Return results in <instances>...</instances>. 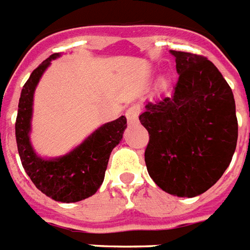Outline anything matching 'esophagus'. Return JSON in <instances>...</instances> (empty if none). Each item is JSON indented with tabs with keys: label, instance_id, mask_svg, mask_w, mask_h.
<instances>
[{
	"label": "esophagus",
	"instance_id": "esophagus-1",
	"mask_svg": "<svg viewBox=\"0 0 250 250\" xmlns=\"http://www.w3.org/2000/svg\"><path fill=\"white\" fill-rule=\"evenodd\" d=\"M140 113V106L139 104H134V106L129 107L126 111V119L129 124H134L138 121V116Z\"/></svg>",
	"mask_w": 250,
	"mask_h": 250
}]
</instances>
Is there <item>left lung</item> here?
<instances>
[{
    "mask_svg": "<svg viewBox=\"0 0 250 250\" xmlns=\"http://www.w3.org/2000/svg\"><path fill=\"white\" fill-rule=\"evenodd\" d=\"M179 80L170 97L146 103L139 120L149 133L144 160L168 194L193 198L224 175L238 142L232 90L203 56L170 51Z\"/></svg>",
    "mask_w": 250,
    "mask_h": 250,
    "instance_id": "obj_1",
    "label": "left lung"
}]
</instances>
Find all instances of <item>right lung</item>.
Instances as JSON below:
<instances>
[{
  "label": "right lung",
  "instance_id": "obj_1",
  "mask_svg": "<svg viewBox=\"0 0 250 250\" xmlns=\"http://www.w3.org/2000/svg\"><path fill=\"white\" fill-rule=\"evenodd\" d=\"M61 53H53L37 67L24 84L15 124L16 144L22 167L39 190L56 202L74 203L92 197L102 185L112 149L126 129V117L103 124L69 153L43 158L30 143L33 98L43 73Z\"/></svg>",
  "mask_w": 250,
  "mask_h": 250
}]
</instances>
